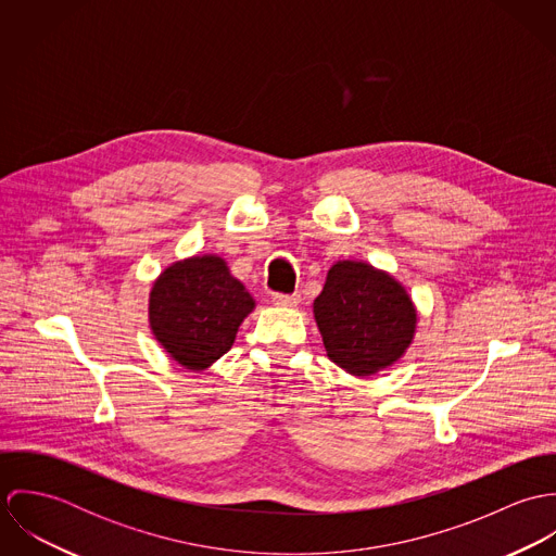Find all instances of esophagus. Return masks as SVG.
Segmentation results:
<instances>
[{
	"instance_id": "obj_1",
	"label": "esophagus",
	"mask_w": 556,
	"mask_h": 556,
	"mask_svg": "<svg viewBox=\"0 0 556 556\" xmlns=\"http://www.w3.org/2000/svg\"><path fill=\"white\" fill-rule=\"evenodd\" d=\"M271 300L278 306H298L300 304V293H274Z\"/></svg>"
}]
</instances>
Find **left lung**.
Returning <instances> with one entry per match:
<instances>
[{
	"mask_svg": "<svg viewBox=\"0 0 556 556\" xmlns=\"http://www.w3.org/2000/svg\"><path fill=\"white\" fill-rule=\"evenodd\" d=\"M315 318L331 362L366 377L404 353L415 331V308L396 280L366 263L342 261L327 271Z\"/></svg>",
	"mask_w": 556,
	"mask_h": 556,
	"instance_id": "left-lung-1",
	"label": "left lung"
}]
</instances>
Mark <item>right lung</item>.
<instances>
[{
    "mask_svg": "<svg viewBox=\"0 0 556 556\" xmlns=\"http://www.w3.org/2000/svg\"><path fill=\"white\" fill-rule=\"evenodd\" d=\"M254 308L250 293L218 256H194L162 271L150 298V320L175 362L201 370L223 357L239 323Z\"/></svg>",
    "mask_w": 556,
    "mask_h": 556,
    "instance_id": "add662e5",
    "label": "right lung"
}]
</instances>
